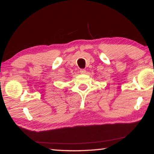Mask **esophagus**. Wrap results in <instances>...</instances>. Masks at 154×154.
Here are the masks:
<instances>
[{
	"label": "esophagus",
	"instance_id": "34e87169",
	"mask_svg": "<svg viewBox=\"0 0 154 154\" xmlns=\"http://www.w3.org/2000/svg\"><path fill=\"white\" fill-rule=\"evenodd\" d=\"M86 72L85 69H80V73L81 74H85Z\"/></svg>",
	"mask_w": 154,
	"mask_h": 154
}]
</instances>
